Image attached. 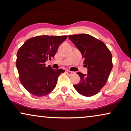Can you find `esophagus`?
<instances>
[{
  "label": "esophagus",
  "mask_w": 131,
  "mask_h": 131,
  "mask_svg": "<svg viewBox=\"0 0 131 131\" xmlns=\"http://www.w3.org/2000/svg\"><path fill=\"white\" fill-rule=\"evenodd\" d=\"M67 74L69 75H73L74 74V72H73V71H67Z\"/></svg>",
  "instance_id": "34e87169"
}]
</instances>
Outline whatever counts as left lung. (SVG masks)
<instances>
[{
	"label": "left lung",
	"instance_id": "left-lung-1",
	"mask_svg": "<svg viewBox=\"0 0 131 131\" xmlns=\"http://www.w3.org/2000/svg\"><path fill=\"white\" fill-rule=\"evenodd\" d=\"M69 37L82 53L88 74L78 72L80 82L73 86L82 95L94 96L101 91L113 68L112 55L101 40L88 34L69 35Z\"/></svg>",
	"mask_w": 131,
	"mask_h": 131
}]
</instances>
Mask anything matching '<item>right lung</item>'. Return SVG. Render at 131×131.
<instances>
[{
	"label": "right lung",
	"mask_w": 131,
	"mask_h": 131,
	"mask_svg": "<svg viewBox=\"0 0 131 131\" xmlns=\"http://www.w3.org/2000/svg\"><path fill=\"white\" fill-rule=\"evenodd\" d=\"M67 36H37L28 39L19 48L16 66L19 80L24 88L34 96L49 94L56 86L60 75L65 70H53L45 62L51 60L60 43Z\"/></svg>",
	"instance_id": "obj_1"
}]
</instances>
